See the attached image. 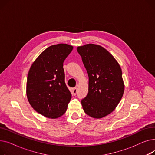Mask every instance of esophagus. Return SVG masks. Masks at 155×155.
Here are the masks:
<instances>
[{
	"instance_id": "34e87169",
	"label": "esophagus",
	"mask_w": 155,
	"mask_h": 155,
	"mask_svg": "<svg viewBox=\"0 0 155 155\" xmlns=\"http://www.w3.org/2000/svg\"><path fill=\"white\" fill-rule=\"evenodd\" d=\"M72 92H73V95H75L77 94V87L73 88V89H72Z\"/></svg>"
}]
</instances>
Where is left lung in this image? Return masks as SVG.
<instances>
[{"mask_svg":"<svg viewBox=\"0 0 155 155\" xmlns=\"http://www.w3.org/2000/svg\"><path fill=\"white\" fill-rule=\"evenodd\" d=\"M88 75V92L81 101L87 115L100 119L116 109L124 85L120 65L103 47L88 44L77 48Z\"/></svg>","mask_w":155,"mask_h":155,"instance_id":"left-lung-1","label":"left lung"}]
</instances>
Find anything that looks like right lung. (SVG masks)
Wrapping results in <instances>:
<instances>
[{"label":"right lung","mask_w":155,"mask_h":155,"mask_svg":"<svg viewBox=\"0 0 155 155\" xmlns=\"http://www.w3.org/2000/svg\"><path fill=\"white\" fill-rule=\"evenodd\" d=\"M73 46L58 44L46 48L32 64L28 78L26 94L32 107L51 119L65 113L71 94L64 82L63 62Z\"/></svg>","instance_id":"obj_1"}]
</instances>
